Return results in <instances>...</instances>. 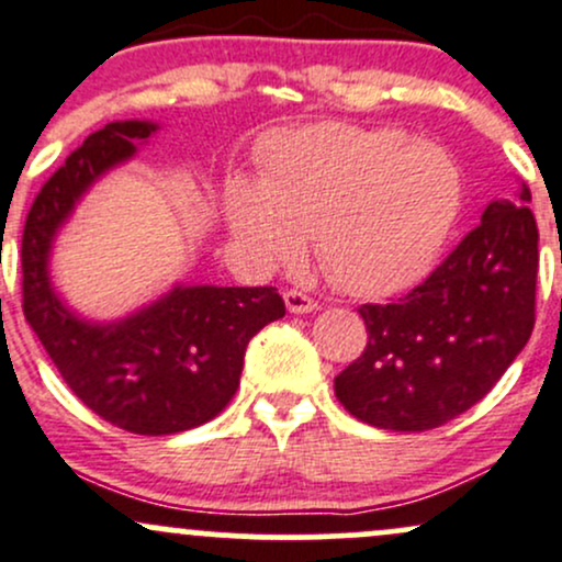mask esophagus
<instances>
[{"label": "esophagus", "mask_w": 562, "mask_h": 562, "mask_svg": "<svg viewBox=\"0 0 562 562\" xmlns=\"http://www.w3.org/2000/svg\"><path fill=\"white\" fill-rule=\"evenodd\" d=\"M285 306L288 312H293V315H306V312L317 310V301L301 291H285Z\"/></svg>", "instance_id": "34e87169"}]
</instances>
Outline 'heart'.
<instances>
[{
	"mask_svg": "<svg viewBox=\"0 0 562 562\" xmlns=\"http://www.w3.org/2000/svg\"><path fill=\"white\" fill-rule=\"evenodd\" d=\"M460 204L463 175L447 147L404 128L323 121L266 142L261 182H228L223 221L261 263L293 258L312 232L336 285L385 293L434 263Z\"/></svg>",
	"mask_w": 562,
	"mask_h": 562,
	"instance_id": "b5f03b06",
	"label": "heart"
}]
</instances>
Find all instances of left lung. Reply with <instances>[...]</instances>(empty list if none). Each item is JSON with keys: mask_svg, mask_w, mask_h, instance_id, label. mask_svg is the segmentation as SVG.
I'll use <instances>...</instances> for the list:
<instances>
[{"mask_svg": "<svg viewBox=\"0 0 562 562\" xmlns=\"http://www.w3.org/2000/svg\"><path fill=\"white\" fill-rule=\"evenodd\" d=\"M528 186L490 202L423 285L395 304H363L369 345L334 380L358 420L385 430L439 428L482 401L536 323L539 228Z\"/></svg>", "mask_w": 562, "mask_h": 562, "instance_id": "obj_1", "label": "left lung"}]
</instances>
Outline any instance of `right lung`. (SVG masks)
Masks as SVG:
<instances>
[{"mask_svg": "<svg viewBox=\"0 0 562 562\" xmlns=\"http://www.w3.org/2000/svg\"><path fill=\"white\" fill-rule=\"evenodd\" d=\"M158 132L153 121H115L64 161L23 226V315L69 390L128 434L169 436L226 409L252 336L285 315L277 288L175 285L117 321L69 310L50 280L56 234L99 177L128 161Z\"/></svg>", "mask_w": 562, "mask_h": 562, "instance_id": "right-lung-1", "label": "right lung"}]
</instances>
